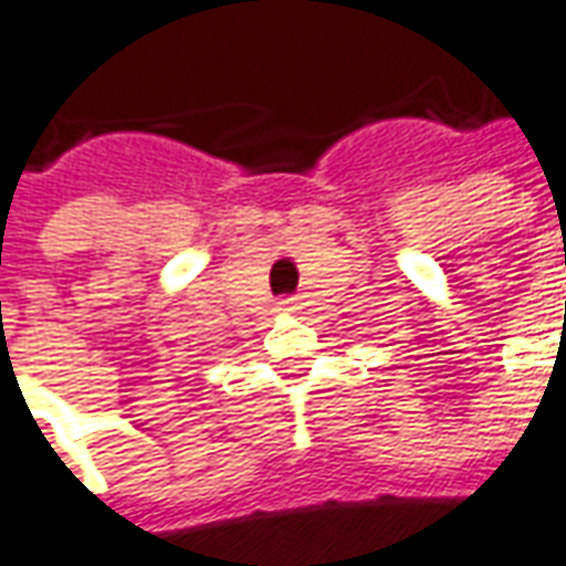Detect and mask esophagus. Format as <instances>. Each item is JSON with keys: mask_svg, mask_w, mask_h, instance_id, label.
<instances>
[{"mask_svg": "<svg viewBox=\"0 0 566 566\" xmlns=\"http://www.w3.org/2000/svg\"><path fill=\"white\" fill-rule=\"evenodd\" d=\"M282 306H284V310H291V313H294V310H300L297 297H287V300H282Z\"/></svg>", "mask_w": 566, "mask_h": 566, "instance_id": "1", "label": "esophagus"}]
</instances>
